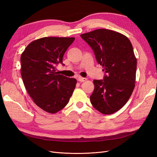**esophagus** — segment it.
<instances>
[{
  "instance_id": "34e87169",
  "label": "esophagus",
  "mask_w": 157,
  "mask_h": 157,
  "mask_svg": "<svg viewBox=\"0 0 157 157\" xmlns=\"http://www.w3.org/2000/svg\"><path fill=\"white\" fill-rule=\"evenodd\" d=\"M86 80H87L86 78H83V77H78V80L79 82H80L86 81Z\"/></svg>"
}]
</instances>
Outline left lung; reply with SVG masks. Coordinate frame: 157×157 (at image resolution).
Masks as SVG:
<instances>
[{"label": "left lung", "instance_id": "1", "mask_svg": "<svg viewBox=\"0 0 157 157\" xmlns=\"http://www.w3.org/2000/svg\"><path fill=\"white\" fill-rule=\"evenodd\" d=\"M94 52L106 75L94 80L90 96L93 107L111 115L124 106L135 87L137 59L128 37L115 31L99 29L80 35Z\"/></svg>", "mask_w": 157, "mask_h": 157}]
</instances>
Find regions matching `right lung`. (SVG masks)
<instances>
[{"instance_id": "add662e5", "label": "right lung", "mask_w": 157, "mask_h": 157, "mask_svg": "<svg viewBox=\"0 0 157 157\" xmlns=\"http://www.w3.org/2000/svg\"><path fill=\"white\" fill-rule=\"evenodd\" d=\"M74 37H43L32 41L21 56V75L28 94L36 105L56 113L69 103L77 80L56 71Z\"/></svg>"}]
</instances>
